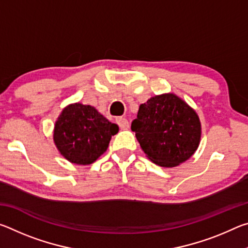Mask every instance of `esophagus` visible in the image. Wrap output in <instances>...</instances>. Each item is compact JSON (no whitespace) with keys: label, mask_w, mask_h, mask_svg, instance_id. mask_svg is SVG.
<instances>
[{"label":"esophagus","mask_w":248,"mask_h":248,"mask_svg":"<svg viewBox=\"0 0 248 248\" xmlns=\"http://www.w3.org/2000/svg\"><path fill=\"white\" fill-rule=\"evenodd\" d=\"M116 123L119 125L120 129L127 130L129 128V121L124 117H118V118H116Z\"/></svg>","instance_id":"1"}]
</instances>
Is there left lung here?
I'll use <instances>...</instances> for the list:
<instances>
[{
  "mask_svg": "<svg viewBox=\"0 0 248 248\" xmlns=\"http://www.w3.org/2000/svg\"><path fill=\"white\" fill-rule=\"evenodd\" d=\"M131 130L151 161L163 167L182 164L198 149L201 124L197 112L175 94L141 104Z\"/></svg>",
  "mask_w": 248,
  "mask_h": 248,
  "instance_id": "obj_1",
  "label": "left lung"
}]
</instances>
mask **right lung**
<instances>
[{"label":"right lung","mask_w":248,"mask_h":248,"mask_svg":"<svg viewBox=\"0 0 248 248\" xmlns=\"http://www.w3.org/2000/svg\"><path fill=\"white\" fill-rule=\"evenodd\" d=\"M119 127L96 110L79 103L66 106L58 117L53 141L59 152L69 162L90 165L106 152Z\"/></svg>","instance_id":"add662e5"}]
</instances>
